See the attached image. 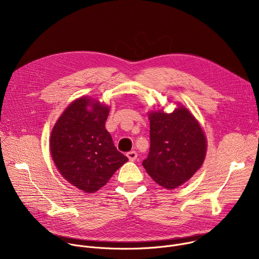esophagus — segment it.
I'll return each mask as SVG.
<instances>
[{"mask_svg": "<svg viewBox=\"0 0 259 259\" xmlns=\"http://www.w3.org/2000/svg\"><path fill=\"white\" fill-rule=\"evenodd\" d=\"M127 157H128V159L130 160V161H135L136 159H137V154H136V152H134V151H132V152H129V153H127Z\"/></svg>", "mask_w": 259, "mask_h": 259, "instance_id": "esophagus-1", "label": "esophagus"}]
</instances>
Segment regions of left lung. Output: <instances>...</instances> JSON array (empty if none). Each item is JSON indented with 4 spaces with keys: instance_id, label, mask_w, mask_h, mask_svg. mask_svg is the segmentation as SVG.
Masks as SVG:
<instances>
[{
    "instance_id": "8db88e82",
    "label": "left lung",
    "mask_w": 259,
    "mask_h": 259,
    "mask_svg": "<svg viewBox=\"0 0 259 259\" xmlns=\"http://www.w3.org/2000/svg\"><path fill=\"white\" fill-rule=\"evenodd\" d=\"M165 107L147 113L151 149L142 165L166 190H174L191 179L202 167L207 153V138L191 110L177 103L172 113Z\"/></svg>"
}]
</instances>
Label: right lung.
Instances as JSON below:
<instances>
[{"label":"right lung","mask_w":259,"mask_h":259,"mask_svg":"<svg viewBox=\"0 0 259 259\" xmlns=\"http://www.w3.org/2000/svg\"><path fill=\"white\" fill-rule=\"evenodd\" d=\"M109 105L90 96L71 101L50 135V154L60 175L87 194L104 187L128 158L105 129Z\"/></svg>","instance_id":"obj_1"}]
</instances>
